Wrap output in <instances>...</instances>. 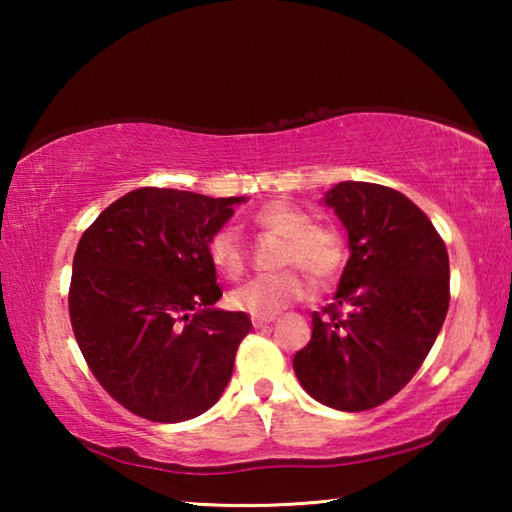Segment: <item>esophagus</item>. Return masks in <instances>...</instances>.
I'll use <instances>...</instances> for the list:
<instances>
[{
	"label": "esophagus",
	"instance_id": "esophagus-1",
	"mask_svg": "<svg viewBox=\"0 0 512 512\" xmlns=\"http://www.w3.org/2000/svg\"><path fill=\"white\" fill-rule=\"evenodd\" d=\"M273 320H275L273 314L271 316H253L250 318V323H253V327H264L268 323H273Z\"/></svg>",
	"mask_w": 512,
	"mask_h": 512
}]
</instances>
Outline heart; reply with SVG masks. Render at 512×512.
Segmentation results:
<instances>
[{"label":"heart","instance_id":"b5f03b06","mask_svg":"<svg viewBox=\"0 0 512 512\" xmlns=\"http://www.w3.org/2000/svg\"><path fill=\"white\" fill-rule=\"evenodd\" d=\"M253 225L259 230L275 232L284 239L277 262L284 268L277 273L255 275L230 293V305L253 316H271L309 296L311 284L307 271L318 282H329L343 271L348 248L343 235L334 225L314 223L307 212L287 201H271L253 214ZM207 257L221 275L237 280L244 275L248 255L235 228L223 225L207 241Z\"/></svg>","mask_w":512,"mask_h":512}]
</instances>
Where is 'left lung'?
Returning <instances> with one entry per match:
<instances>
[{"label": "left lung", "mask_w": 512, "mask_h": 512, "mask_svg": "<svg viewBox=\"0 0 512 512\" xmlns=\"http://www.w3.org/2000/svg\"><path fill=\"white\" fill-rule=\"evenodd\" d=\"M352 255L332 305L311 314L293 370L314 400L368 411L409 384L445 323L449 257L429 216L397 189L334 185L325 196Z\"/></svg>", "instance_id": "1"}]
</instances>
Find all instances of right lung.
Masks as SVG:
<instances>
[{
  "mask_svg": "<svg viewBox=\"0 0 512 512\" xmlns=\"http://www.w3.org/2000/svg\"><path fill=\"white\" fill-rule=\"evenodd\" d=\"M244 198L142 187L103 210L76 246L69 320L112 400L151 422L196 418L219 400L250 332L223 293L207 241Z\"/></svg>",
  "mask_w": 512,
  "mask_h": 512,
  "instance_id": "obj_1",
  "label": "right lung"
}]
</instances>
